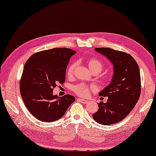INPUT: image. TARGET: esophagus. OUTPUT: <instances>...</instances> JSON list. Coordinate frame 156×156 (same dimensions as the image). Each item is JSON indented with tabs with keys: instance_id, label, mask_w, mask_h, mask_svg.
Listing matches in <instances>:
<instances>
[{
	"instance_id": "esophagus-1",
	"label": "esophagus",
	"mask_w": 156,
	"mask_h": 156,
	"mask_svg": "<svg viewBox=\"0 0 156 156\" xmlns=\"http://www.w3.org/2000/svg\"><path fill=\"white\" fill-rule=\"evenodd\" d=\"M77 100L79 101L80 102H81L82 103H84V104H87V103L88 102V101H87L86 100H84V99H80V98H79V99H77Z\"/></svg>"
}]
</instances>
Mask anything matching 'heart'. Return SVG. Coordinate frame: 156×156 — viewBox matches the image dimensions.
Instances as JSON below:
<instances>
[{
  "mask_svg": "<svg viewBox=\"0 0 156 156\" xmlns=\"http://www.w3.org/2000/svg\"><path fill=\"white\" fill-rule=\"evenodd\" d=\"M87 64L89 69L93 73H100L104 68V64L102 61L97 58H90L87 61ZM77 66V62H74L69 65L67 68L66 74L68 77H72L74 75L75 70ZM109 75H103L100 77L101 81L103 83H106L110 80ZM96 87L94 85H87L84 83H79L73 87V90L82 97H86L89 95L92 90H95Z\"/></svg>",
  "mask_w": 156,
  "mask_h": 156,
  "instance_id": "b5f03b06",
  "label": "heart"
}]
</instances>
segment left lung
<instances>
[{"label": "left lung", "mask_w": 156, "mask_h": 156, "mask_svg": "<svg viewBox=\"0 0 156 156\" xmlns=\"http://www.w3.org/2000/svg\"><path fill=\"white\" fill-rule=\"evenodd\" d=\"M114 65V74L109 85L99 96L108 97L106 103H98L99 109L93 119L103 125L118 123L128 115L137 103L141 91L140 75L135 60L126 52L108 48H95Z\"/></svg>", "instance_id": "obj_1"}]
</instances>
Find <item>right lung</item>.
<instances>
[{"mask_svg":"<svg viewBox=\"0 0 156 156\" xmlns=\"http://www.w3.org/2000/svg\"><path fill=\"white\" fill-rule=\"evenodd\" d=\"M76 53L69 48L39 51L27 60L20 79V93L26 107L36 119L54 122L63 116L75 100L66 94L58 98L53 90L66 80L69 58Z\"/></svg>","mask_w":156,"mask_h":156,"instance_id":"add662e5","label":"right lung"}]
</instances>
